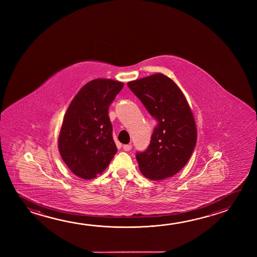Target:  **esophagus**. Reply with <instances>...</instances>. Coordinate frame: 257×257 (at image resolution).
Instances as JSON below:
<instances>
[{"label": "esophagus", "mask_w": 257, "mask_h": 257, "mask_svg": "<svg viewBox=\"0 0 257 257\" xmlns=\"http://www.w3.org/2000/svg\"><path fill=\"white\" fill-rule=\"evenodd\" d=\"M122 149L125 152H130L131 150H132V145L131 144H125V145L122 146Z\"/></svg>", "instance_id": "esophagus-1"}]
</instances>
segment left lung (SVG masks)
I'll list each match as a JSON object with an SVG mask.
<instances>
[{"label":"left lung","mask_w":257,"mask_h":257,"mask_svg":"<svg viewBox=\"0 0 257 257\" xmlns=\"http://www.w3.org/2000/svg\"><path fill=\"white\" fill-rule=\"evenodd\" d=\"M127 85L158 122L147 150L136 153L141 172L155 181L175 176L188 162L197 139L186 98L178 86L161 73Z\"/></svg>","instance_id":"1"}]
</instances>
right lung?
Instances as JSON below:
<instances>
[{
  "label": "right lung",
  "mask_w": 257,
  "mask_h": 257,
  "mask_svg": "<svg viewBox=\"0 0 257 257\" xmlns=\"http://www.w3.org/2000/svg\"><path fill=\"white\" fill-rule=\"evenodd\" d=\"M123 84L96 79L80 88L63 117L58 138L62 159L77 177L100 175L117 152L108 108Z\"/></svg>",
  "instance_id": "add662e5"
}]
</instances>
